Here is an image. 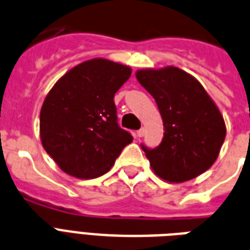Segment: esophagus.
Returning <instances> with one entry per match:
<instances>
[{
  "label": "esophagus",
  "instance_id": "34e87169",
  "mask_svg": "<svg viewBox=\"0 0 250 250\" xmlns=\"http://www.w3.org/2000/svg\"><path fill=\"white\" fill-rule=\"evenodd\" d=\"M145 127H141V129H139L138 131H137V137H139V138H142L143 135H145Z\"/></svg>",
  "mask_w": 250,
  "mask_h": 250
}]
</instances>
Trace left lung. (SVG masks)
Segmentation results:
<instances>
[{"label":"left lung","instance_id":"1","mask_svg":"<svg viewBox=\"0 0 250 250\" xmlns=\"http://www.w3.org/2000/svg\"><path fill=\"white\" fill-rule=\"evenodd\" d=\"M135 77L155 99L166 130L158 147L142 145L152 171L176 184L208 171L219 155L226 124L204 86L175 66L143 69Z\"/></svg>","mask_w":250,"mask_h":250}]
</instances>
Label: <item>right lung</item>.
I'll use <instances>...</instances> for the list:
<instances>
[{"label": "right lung", "instance_id": "right-lung-1", "mask_svg": "<svg viewBox=\"0 0 250 250\" xmlns=\"http://www.w3.org/2000/svg\"><path fill=\"white\" fill-rule=\"evenodd\" d=\"M131 69L105 59L79 63L48 92L40 111L42 147L65 173L96 179L107 173L133 137L117 123L115 94Z\"/></svg>", "mask_w": 250, "mask_h": 250}]
</instances>
